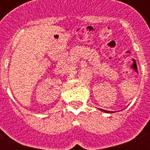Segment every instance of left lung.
I'll return each instance as SVG.
<instances>
[{
    "label": "left lung",
    "instance_id": "1",
    "mask_svg": "<svg viewBox=\"0 0 150 150\" xmlns=\"http://www.w3.org/2000/svg\"><path fill=\"white\" fill-rule=\"evenodd\" d=\"M100 110L102 111V112H107V113H113V112H110V111L104 110V109H101V108H100Z\"/></svg>",
    "mask_w": 150,
    "mask_h": 150
}]
</instances>
